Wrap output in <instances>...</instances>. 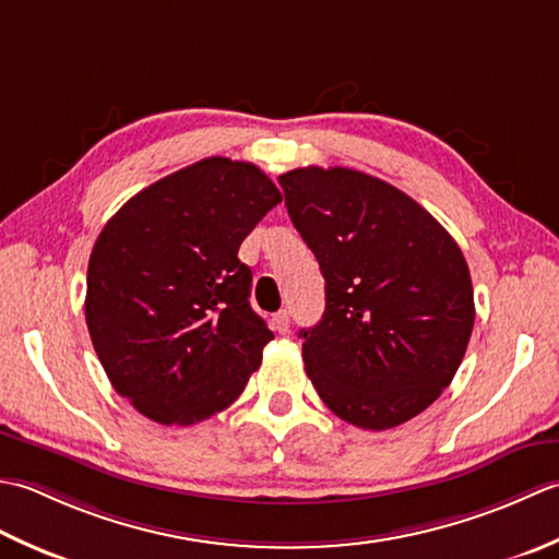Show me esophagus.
Listing matches in <instances>:
<instances>
[{"label":"esophagus","instance_id":"esophagus-1","mask_svg":"<svg viewBox=\"0 0 559 559\" xmlns=\"http://www.w3.org/2000/svg\"><path fill=\"white\" fill-rule=\"evenodd\" d=\"M272 323H275V328H277V333H282V335H287L289 333V311L287 309H282V311H277L275 313V318H272Z\"/></svg>","mask_w":559,"mask_h":559}]
</instances>
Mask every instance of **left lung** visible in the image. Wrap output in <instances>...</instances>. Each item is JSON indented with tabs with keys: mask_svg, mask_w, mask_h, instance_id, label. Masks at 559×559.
<instances>
[{
	"mask_svg": "<svg viewBox=\"0 0 559 559\" xmlns=\"http://www.w3.org/2000/svg\"><path fill=\"white\" fill-rule=\"evenodd\" d=\"M289 219L325 277L304 364L333 413L383 431L417 417L459 371L473 333L468 263L423 204L352 168L280 176Z\"/></svg>",
	"mask_w": 559,
	"mask_h": 559,
	"instance_id": "left-lung-1",
	"label": "left lung"
}]
</instances>
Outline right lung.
<instances>
[{"label": "right lung", "mask_w": 559, "mask_h": 559, "mask_svg": "<svg viewBox=\"0 0 559 559\" xmlns=\"http://www.w3.org/2000/svg\"><path fill=\"white\" fill-rule=\"evenodd\" d=\"M277 202L258 166L210 156L136 192L98 234L86 325L136 413L188 427L241 395L275 335L250 309L238 246Z\"/></svg>", "instance_id": "add662e5"}]
</instances>
